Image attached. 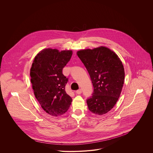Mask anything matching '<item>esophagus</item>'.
I'll list each match as a JSON object with an SVG mask.
<instances>
[{"label": "esophagus", "mask_w": 153, "mask_h": 153, "mask_svg": "<svg viewBox=\"0 0 153 153\" xmlns=\"http://www.w3.org/2000/svg\"><path fill=\"white\" fill-rule=\"evenodd\" d=\"M76 93L77 94H81L82 93V89H79L77 90L76 92Z\"/></svg>", "instance_id": "34e87169"}]
</instances>
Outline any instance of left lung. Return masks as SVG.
<instances>
[{
  "instance_id": "obj_1",
  "label": "left lung",
  "mask_w": 153,
  "mask_h": 153,
  "mask_svg": "<svg viewBox=\"0 0 153 153\" xmlns=\"http://www.w3.org/2000/svg\"><path fill=\"white\" fill-rule=\"evenodd\" d=\"M94 87L87 101L89 110L96 115L107 113L116 104L124 82L125 71L118 56L105 46L77 51Z\"/></svg>"
}]
</instances>
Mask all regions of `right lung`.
Returning a JSON list of instances; mask_svg holds the SVG:
<instances>
[{
  "label": "right lung",
  "mask_w": 153,
  "mask_h": 153,
  "mask_svg": "<svg viewBox=\"0 0 153 153\" xmlns=\"http://www.w3.org/2000/svg\"><path fill=\"white\" fill-rule=\"evenodd\" d=\"M72 55V50L46 48L33 60L30 76L34 95L42 109L50 115L64 114L72 101L65 91L68 79L62 74V69Z\"/></svg>",
  "instance_id": "right-lung-1"
}]
</instances>
